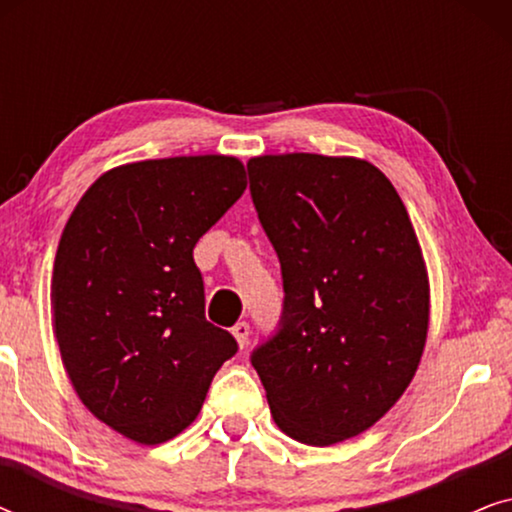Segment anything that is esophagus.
I'll list each match as a JSON object with an SVG mask.
<instances>
[{
	"instance_id": "1",
	"label": "esophagus",
	"mask_w": 512,
	"mask_h": 512,
	"mask_svg": "<svg viewBox=\"0 0 512 512\" xmlns=\"http://www.w3.org/2000/svg\"><path fill=\"white\" fill-rule=\"evenodd\" d=\"M233 335L237 340V345H240V349H244L249 345V324L247 321H240V324L233 326Z\"/></svg>"
}]
</instances>
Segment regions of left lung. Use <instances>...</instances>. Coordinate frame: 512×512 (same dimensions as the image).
<instances>
[{"label":"left lung","instance_id":"1","mask_svg":"<svg viewBox=\"0 0 512 512\" xmlns=\"http://www.w3.org/2000/svg\"><path fill=\"white\" fill-rule=\"evenodd\" d=\"M247 167L284 279L282 328L251 363L286 436L342 443L394 408L422 361V247L396 188L368 160L279 153Z\"/></svg>","mask_w":512,"mask_h":512}]
</instances>
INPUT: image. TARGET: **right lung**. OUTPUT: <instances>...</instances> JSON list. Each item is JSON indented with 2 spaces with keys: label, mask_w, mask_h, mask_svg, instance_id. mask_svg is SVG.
Returning a JSON list of instances; mask_svg holds the SVG:
<instances>
[{
  "label": "right lung",
  "mask_w": 512,
  "mask_h": 512,
  "mask_svg": "<svg viewBox=\"0 0 512 512\" xmlns=\"http://www.w3.org/2000/svg\"><path fill=\"white\" fill-rule=\"evenodd\" d=\"M244 188L235 156L139 160L95 179L62 230L51 279L62 366L81 403L135 443L179 436L237 352L205 319L193 247Z\"/></svg>",
  "instance_id": "add662e5"
}]
</instances>
